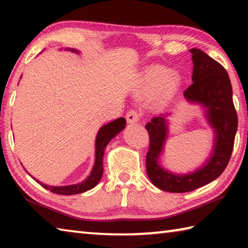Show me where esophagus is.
Listing matches in <instances>:
<instances>
[{"mask_svg": "<svg viewBox=\"0 0 248 248\" xmlns=\"http://www.w3.org/2000/svg\"><path fill=\"white\" fill-rule=\"evenodd\" d=\"M125 118H127V121L130 124H134V123H137V121H138L137 114H134V112H132V111L128 112L127 116H125Z\"/></svg>", "mask_w": 248, "mask_h": 248, "instance_id": "esophagus-1", "label": "esophagus"}]
</instances>
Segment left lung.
Segmentation results:
<instances>
[{
  "mask_svg": "<svg viewBox=\"0 0 248 248\" xmlns=\"http://www.w3.org/2000/svg\"><path fill=\"white\" fill-rule=\"evenodd\" d=\"M60 50H64V51H70L73 53L78 54L79 51L77 49L73 48H60ZM22 78V75H20ZM119 124H118V119H116L111 123L104 124L103 127H100L98 130L97 136H96L95 139V162H94V166L93 170H92L90 176H87V178H85L83 182L78 183V184H74V185H68V186H50V185H47L45 183L39 182L38 179L32 177V176L28 173L29 176L36 180L40 186H43L45 189H48L53 194H58V195H77V194H82V192H85L87 190L94 188L96 185L98 184V182L102 178L103 175V156H104V150L106 148L107 144L109 143L112 138L117 136V133H119L121 130H119ZM27 171V170H26Z\"/></svg>",
  "mask_w": 248,
  "mask_h": 248,
  "instance_id": "8db88e82",
  "label": "left lung"
}]
</instances>
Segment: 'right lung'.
I'll use <instances>...</instances> for the list:
<instances>
[{"label": "right lung", "mask_w": 248, "mask_h": 248, "mask_svg": "<svg viewBox=\"0 0 248 248\" xmlns=\"http://www.w3.org/2000/svg\"><path fill=\"white\" fill-rule=\"evenodd\" d=\"M192 53V84L185 91L188 102L199 104L205 109L210 125L215 131L212 152L204 164L188 175H175L159 165L169 133L167 117L161 114L145 124L150 137L146 154V173L159 189L169 192H188L213 182L223 173L232 154L237 131V115L232 98V85L225 69L199 49Z\"/></svg>", "instance_id": "right-lung-1"}]
</instances>
